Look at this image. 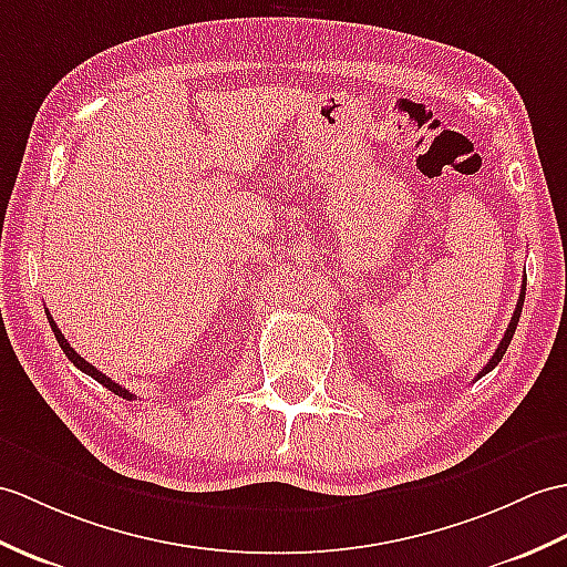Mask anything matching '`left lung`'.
I'll use <instances>...</instances> for the list:
<instances>
[{
	"label": "left lung",
	"instance_id": "left-lung-1",
	"mask_svg": "<svg viewBox=\"0 0 567 567\" xmlns=\"http://www.w3.org/2000/svg\"><path fill=\"white\" fill-rule=\"evenodd\" d=\"M524 295H526V275H524V280H522V292H519V299H517V309H515V313H512V321H509V326H507V331H505V338L499 340V346H497V350L493 352V358H491V362L483 367L481 370V374H478V379L481 377H485L488 374L491 370H495L497 367V362L503 360V354L507 352V346H509V340H512V336H515V328H517V323H519V313H522V307H524Z\"/></svg>",
	"mask_w": 567,
	"mask_h": 567
}]
</instances>
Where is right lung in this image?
<instances>
[{
    "mask_svg": "<svg viewBox=\"0 0 567 567\" xmlns=\"http://www.w3.org/2000/svg\"><path fill=\"white\" fill-rule=\"evenodd\" d=\"M48 313V323H50V328H52V333H55V338H58V343H60V348H62V352L64 354H68V358H70V362L76 367V370H82L84 374H89V377H94L96 381H99V384H103L105 389H109V391H113L115 393V396H123V399H130V401H133L135 396H133V393H130L127 389H123L121 384H115V381L113 379H109V377H105L103 372H99L96 370V367L94 364H89L84 358H82V354H76V350L74 348H70V343H68V338H64L62 336V331H60V328H58V323L55 321H52V316H50V311H45Z\"/></svg>",
    "mask_w": 567,
    "mask_h": 567,
    "instance_id": "add662e5",
    "label": "right lung"
}]
</instances>
